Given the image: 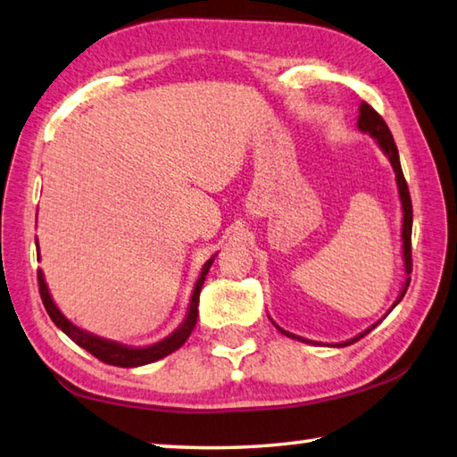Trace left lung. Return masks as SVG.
I'll return each mask as SVG.
<instances>
[{
  "instance_id": "1",
  "label": "left lung",
  "mask_w": 457,
  "mask_h": 457,
  "mask_svg": "<svg viewBox=\"0 0 457 457\" xmlns=\"http://www.w3.org/2000/svg\"><path fill=\"white\" fill-rule=\"evenodd\" d=\"M360 115H358V131L364 133V135H370L372 139L376 141L378 147H380V151L388 157L390 165L394 169V175H395V185H398V196H400V204H402V261H403V282H402V288H400V295L398 298L394 300V304L388 308V312L384 314V318L388 316L392 310L400 304V300L403 298V295H406V290L410 287V274H411V199H410V191H408V185H406V179H403V173H402V165H400V154H398V147H395L394 143V137L390 133L388 125H386L384 119L376 113V111L368 105V103H360ZM270 318V316H269ZM382 318V320H384ZM382 320L374 322L372 326H368V328L364 332L356 334L354 338L350 340H344V342H336V344H324V342H314V340H308V338H303V336H296L292 334L288 330L280 328V326L272 320L270 322L277 326V330L282 332L284 336H288V338L292 340H298V342H304V344H322V346H332V348H344V346H350V344L358 342L360 338H364V336L368 332H372L378 324H380Z\"/></svg>"
}]
</instances>
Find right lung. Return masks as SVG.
Instances as JSON below:
<instances>
[{"instance_id": "obj_1", "label": "right lung", "mask_w": 457, "mask_h": 457, "mask_svg": "<svg viewBox=\"0 0 457 457\" xmlns=\"http://www.w3.org/2000/svg\"><path fill=\"white\" fill-rule=\"evenodd\" d=\"M36 246L39 251V245H37V238H36ZM219 253H214L209 261L203 264L199 278L195 282V288H193V295L191 300H188V308H187V314L183 318V322H180L177 328L170 332L165 338L159 340V342H153L149 346H127V344H121L117 340H109V338H103V336H97L93 332H87L79 328V326H75L69 318L62 312V310L57 308L54 296H51L49 287L46 282V277H43V270H37V282H39V292H41V300H43V306H46L47 314L54 324L57 326L59 330L63 334H67L69 338H71L77 346H81L83 350H87L89 354H93L95 358H99L101 362L111 364V366H119V368H137V366H145V364H151V362H157V360L165 358L169 354H173L175 350H179L183 344L187 342L188 336H191L195 324H196V316H199V296H201V288L204 284V277L209 274V269L214 262V258H217ZM39 258V256H37Z\"/></svg>"}]
</instances>
